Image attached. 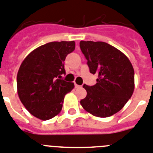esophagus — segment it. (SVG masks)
Returning <instances> with one entry per match:
<instances>
[{"label": "esophagus", "instance_id": "obj_1", "mask_svg": "<svg viewBox=\"0 0 153 153\" xmlns=\"http://www.w3.org/2000/svg\"><path fill=\"white\" fill-rule=\"evenodd\" d=\"M75 88H81V86H79V85H78V84H76L75 83Z\"/></svg>", "mask_w": 153, "mask_h": 153}]
</instances>
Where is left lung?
I'll return each instance as SVG.
<instances>
[{
  "label": "left lung",
  "instance_id": "1",
  "mask_svg": "<svg viewBox=\"0 0 153 153\" xmlns=\"http://www.w3.org/2000/svg\"><path fill=\"white\" fill-rule=\"evenodd\" d=\"M88 60L91 74H97L96 84L83 88L87 96L80 105L87 112L98 117H108L118 113L133 94L134 71L123 52L102 41L79 42Z\"/></svg>",
  "mask_w": 153,
  "mask_h": 153
}]
</instances>
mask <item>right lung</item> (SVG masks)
<instances>
[{
    "mask_svg": "<svg viewBox=\"0 0 153 153\" xmlns=\"http://www.w3.org/2000/svg\"><path fill=\"white\" fill-rule=\"evenodd\" d=\"M74 49V41L48 43L22 62L17 74L18 94L33 117L48 120L61 112L65 95L74 88V83L60 78L65 74L63 62Z\"/></svg>",
    "mask_w": 153,
    "mask_h": 153,
    "instance_id": "right-lung-1",
    "label": "right lung"
}]
</instances>
